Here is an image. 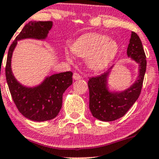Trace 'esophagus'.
<instances>
[{
    "instance_id": "1",
    "label": "esophagus",
    "mask_w": 159,
    "mask_h": 159,
    "mask_svg": "<svg viewBox=\"0 0 159 159\" xmlns=\"http://www.w3.org/2000/svg\"><path fill=\"white\" fill-rule=\"evenodd\" d=\"M73 78H74L75 80H79L81 78V76L78 74V73L75 72L74 73V75H73Z\"/></svg>"
}]
</instances>
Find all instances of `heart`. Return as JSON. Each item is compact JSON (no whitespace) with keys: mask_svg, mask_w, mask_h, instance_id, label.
<instances>
[{"mask_svg":"<svg viewBox=\"0 0 159 159\" xmlns=\"http://www.w3.org/2000/svg\"><path fill=\"white\" fill-rule=\"evenodd\" d=\"M72 52L78 56L88 58V64L95 70L106 67L114 59L118 51L116 41L100 34H89L78 38L71 47ZM69 59V54L66 55Z\"/></svg>","mask_w":159,"mask_h":159,"instance_id":"obj_1","label":"heart"}]
</instances>
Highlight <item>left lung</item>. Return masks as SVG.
I'll return each instance as SVG.
<instances>
[{
  "label": "left lung",
  "instance_id": "8db88e82",
  "mask_svg": "<svg viewBox=\"0 0 159 159\" xmlns=\"http://www.w3.org/2000/svg\"><path fill=\"white\" fill-rule=\"evenodd\" d=\"M127 55L139 65V75L134 84L121 93H110L107 76L111 70L97 76L89 78V109L93 117L103 121H112L126 114L141 93L146 72L147 60L142 42L135 32H132Z\"/></svg>",
  "mask_w": 159,
  "mask_h": 159
}]
</instances>
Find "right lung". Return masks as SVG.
<instances>
[{"label":"right lung","instance_id":"add662e5","mask_svg":"<svg viewBox=\"0 0 159 159\" xmlns=\"http://www.w3.org/2000/svg\"><path fill=\"white\" fill-rule=\"evenodd\" d=\"M52 26V21L26 23L10 45L6 62V80L13 101L23 116L35 121H48L57 116L62 107L63 93L73 82V73L66 71L55 74L46 78L38 86L28 88L15 78L11 69V59L17 41L25 38L45 39Z\"/></svg>","mask_w":159,"mask_h":159}]
</instances>
